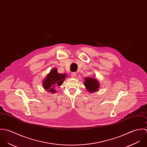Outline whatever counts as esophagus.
Instances as JSON below:
<instances>
[{"label": "esophagus", "mask_w": 147, "mask_h": 147, "mask_svg": "<svg viewBox=\"0 0 147 147\" xmlns=\"http://www.w3.org/2000/svg\"><path fill=\"white\" fill-rule=\"evenodd\" d=\"M71 76L73 78H76L77 77V74L75 72H73V73H72L71 74Z\"/></svg>", "instance_id": "34e87169"}]
</instances>
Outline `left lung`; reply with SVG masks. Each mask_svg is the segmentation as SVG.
I'll use <instances>...</instances> for the list:
<instances>
[{"instance_id": "obj_1", "label": "left lung", "mask_w": 147, "mask_h": 147, "mask_svg": "<svg viewBox=\"0 0 147 147\" xmlns=\"http://www.w3.org/2000/svg\"><path fill=\"white\" fill-rule=\"evenodd\" d=\"M84 85L90 92L97 91L99 88V84L98 81L96 79H92L91 78H85Z\"/></svg>"}]
</instances>
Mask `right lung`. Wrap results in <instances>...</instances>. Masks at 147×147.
I'll return each mask as SVG.
<instances>
[{"mask_svg": "<svg viewBox=\"0 0 147 147\" xmlns=\"http://www.w3.org/2000/svg\"><path fill=\"white\" fill-rule=\"evenodd\" d=\"M66 76L65 74H59L57 73V69L54 68L44 80L42 83L44 88L49 92H55L56 90L55 89L57 86L61 85Z\"/></svg>", "mask_w": 147, "mask_h": 147, "instance_id": "1", "label": "right lung"}]
</instances>
